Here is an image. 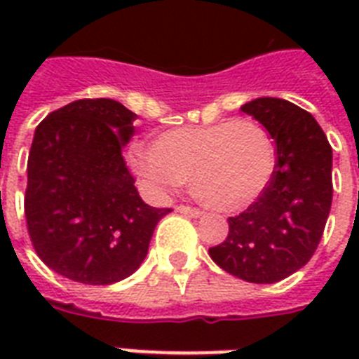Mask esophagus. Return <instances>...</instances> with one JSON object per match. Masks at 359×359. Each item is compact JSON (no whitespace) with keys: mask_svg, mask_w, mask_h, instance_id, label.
Wrapping results in <instances>:
<instances>
[{"mask_svg":"<svg viewBox=\"0 0 359 359\" xmlns=\"http://www.w3.org/2000/svg\"><path fill=\"white\" fill-rule=\"evenodd\" d=\"M177 210L182 214H186V216H191V218H197V216H201V210L199 208H194V207H188V205H179L177 207Z\"/></svg>","mask_w":359,"mask_h":359,"instance_id":"esophagus-1","label":"esophagus"}]
</instances>
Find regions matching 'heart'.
Segmentation results:
<instances>
[{"mask_svg": "<svg viewBox=\"0 0 359 359\" xmlns=\"http://www.w3.org/2000/svg\"><path fill=\"white\" fill-rule=\"evenodd\" d=\"M130 168L152 191L191 179V191L205 205L236 212L266 191L278 152L268 130L251 119L175 128L158 135L152 151H134Z\"/></svg>", "mask_w": 359, "mask_h": 359, "instance_id": "obj_1", "label": "heart"}]
</instances>
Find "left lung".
Masks as SVG:
<instances>
[{
    "label": "left lung",
    "mask_w": 359,
    "mask_h": 359,
    "mask_svg": "<svg viewBox=\"0 0 359 359\" xmlns=\"http://www.w3.org/2000/svg\"><path fill=\"white\" fill-rule=\"evenodd\" d=\"M242 111L268 130L278 163L261 199L229 218V235L208 250L225 272L250 283H276L306 266L332 208V147L311 114L262 97Z\"/></svg>",
    "instance_id": "1"
}]
</instances>
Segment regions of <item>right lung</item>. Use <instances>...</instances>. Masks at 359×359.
Here are the masks:
<instances>
[{
	"label": "right lung",
	"instance_id": "obj_1",
	"mask_svg": "<svg viewBox=\"0 0 359 359\" xmlns=\"http://www.w3.org/2000/svg\"><path fill=\"white\" fill-rule=\"evenodd\" d=\"M137 115L111 98L55 109L35 130L27 160L25 219L36 255L83 285L128 278L171 208L149 207L123 158Z\"/></svg>",
	"mask_w": 359,
	"mask_h": 359
}]
</instances>
